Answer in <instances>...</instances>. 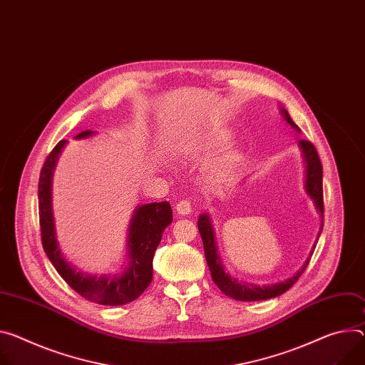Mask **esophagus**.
Masks as SVG:
<instances>
[{"label":"esophagus","mask_w":365,"mask_h":365,"mask_svg":"<svg viewBox=\"0 0 365 365\" xmlns=\"http://www.w3.org/2000/svg\"><path fill=\"white\" fill-rule=\"evenodd\" d=\"M176 211L180 215H187L192 212V204L187 200H182L176 204Z\"/></svg>","instance_id":"1"}]
</instances>
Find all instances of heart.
Masks as SVG:
<instances>
[{"mask_svg": "<svg viewBox=\"0 0 365 365\" xmlns=\"http://www.w3.org/2000/svg\"><path fill=\"white\" fill-rule=\"evenodd\" d=\"M225 138H227V135H224V134L215 135V137H212L211 140L205 141V144H201V145H197V147H193V150H195V151H200V153H210V151L215 150L218 145L224 144ZM235 160H236L235 154H227V155L224 157V160L221 161V164L218 165L217 173H220V175H221V173L228 172L231 168H233Z\"/></svg>", "mask_w": 365, "mask_h": 365, "instance_id": "heart-1", "label": "heart"}]
</instances>
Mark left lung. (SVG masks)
<instances>
[{
	"label": "left lung",
	"mask_w": 365,
	"mask_h": 365,
	"mask_svg": "<svg viewBox=\"0 0 365 365\" xmlns=\"http://www.w3.org/2000/svg\"><path fill=\"white\" fill-rule=\"evenodd\" d=\"M285 119L287 122L295 128L298 130V126L292 122V119L289 118L288 112L284 110ZM300 147L304 153L306 157V163H307V183H306V189L309 192V195L313 197V201L317 207V210L320 211L322 217L324 212V205H323V170H322V163L317 154L316 147L306 140L300 141ZM323 228V220H322V227L320 231ZM197 230H200L202 242H204V252H205V259L211 271V277L212 281L217 284V287L228 297L236 298L239 302H262V300H268V298H274L278 297L281 294H284L285 291H288L297 281L303 275V272L306 271L307 264L310 262V257L307 259V262L303 264V268L298 271L294 277L288 278L284 282L279 284H274V285H252L247 282H239L235 278H231L228 274H225L222 264L218 259L217 255V249H215V242H214V231L210 222V218L207 214H202L197 220ZM320 236V233H319Z\"/></svg>",
	"instance_id": "1"
}]
</instances>
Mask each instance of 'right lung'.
Listing matches in <instances>:
<instances>
[{"label": "right lung", "mask_w": 365, "mask_h": 365, "mask_svg": "<svg viewBox=\"0 0 365 365\" xmlns=\"http://www.w3.org/2000/svg\"><path fill=\"white\" fill-rule=\"evenodd\" d=\"M91 130H84L77 138L91 135ZM65 141H59L46 155L39 176V224L41 239L46 256L52 262L58 274L77 294L86 300L102 306H122L137 300L153 279V257L161 240L164 228L173 220V212L168 201L153 202L137 210L130 224L129 235V268L122 275L90 277L76 272L62 257L53 231V218L51 211V179L55 161Z\"/></svg>", "instance_id": "obj_1"}]
</instances>
